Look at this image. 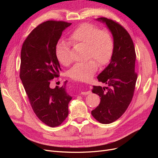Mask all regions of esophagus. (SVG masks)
<instances>
[{"label":"esophagus","instance_id":"1","mask_svg":"<svg viewBox=\"0 0 158 158\" xmlns=\"http://www.w3.org/2000/svg\"><path fill=\"white\" fill-rule=\"evenodd\" d=\"M90 94H91L90 91H88V92H81V93H80L81 95H88Z\"/></svg>","mask_w":158,"mask_h":158}]
</instances>
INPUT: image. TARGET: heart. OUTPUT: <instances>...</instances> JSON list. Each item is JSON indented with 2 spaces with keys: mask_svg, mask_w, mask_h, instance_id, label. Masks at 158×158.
<instances>
[{
  "mask_svg": "<svg viewBox=\"0 0 158 158\" xmlns=\"http://www.w3.org/2000/svg\"><path fill=\"white\" fill-rule=\"evenodd\" d=\"M69 40L74 45H87V56L91 58L85 62L76 63L69 70L70 77L74 80L84 81L89 79L98 69L96 59L101 65H106L111 60L114 41L112 34L107 30H102L92 23H83L70 33ZM55 56L60 64L69 65L73 61L70 43L64 40L57 42Z\"/></svg>",
  "mask_w": 158,
  "mask_h": 158,
  "instance_id": "heart-1",
  "label": "heart"
}]
</instances>
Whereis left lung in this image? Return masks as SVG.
I'll return each mask as SVG.
<instances>
[{
    "label": "left lung",
    "mask_w": 158,
    "mask_h": 158,
    "mask_svg": "<svg viewBox=\"0 0 158 158\" xmlns=\"http://www.w3.org/2000/svg\"><path fill=\"white\" fill-rule=\"evenodd\" d=\"M96 20L106 23L111 32L114 49L110 63L98 76L107 87L93 86L92 92L101 101L92 114L98 122L109 124L123 115L132 101L137 80L136 52L131 35L121 24L104 17Z\"/></svg>",
    "instance_id": "left-lung-1"
}]
</instances>
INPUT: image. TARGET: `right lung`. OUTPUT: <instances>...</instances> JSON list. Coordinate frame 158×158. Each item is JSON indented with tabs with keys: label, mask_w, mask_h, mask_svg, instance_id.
Instances as JSON below:
<instances>
[{
	"label": "right lung",
	"mask_w": 158,
	"mask_h": 158,
	"mask_svg": "<svg viewBox=\"0 0 158 158\" xmlns=\"http://www.w3.org/2000/svg\"><path fill=\"white\" fill-rule=\"evenodd\" d=\"M72 24L49 20L33 29L23 42L21 51L20 77L36 116L47 126H59L69 114L72 99L61 87H50L61 70L55 56V46L62 33Z\"/></svg>",
	"instance_id": "right-lung-1"
}]
</instances>
